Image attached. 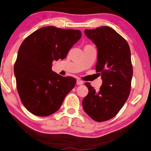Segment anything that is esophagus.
<instances>
[{"mask_svg":"<svg viewBox=\"0 0 151 151\" xmlns=\"http://www.w3.org/2000/svg\"><path fill=\"white\" fill-rule=\"evenodd\" d=\"M83 83V81H82V80H80V79H77V85H81Z\"/></svg>","mask_w":151,"mask_h":151,"instance_id":"1","label":"esophagus"}]
</instances>
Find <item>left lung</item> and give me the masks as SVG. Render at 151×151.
<instances>
[{
	"label": "left lung",
	"mask_w": 151,
	"mask_h": 151,
	"mask_svg": "<svg viewBox=\"0 0 151 151\" xmlns=\"http://www.w3.org/2000/svg\"><path fill=\"white\" fill-rule=\"evenodd\" d=\"M86 35L98 47L95 70L102 84L98 91L85 83L88 93L82 102L85 112L98 122L108 121L123 107L130 93L133 74L128 43L109 26L85 30Z\"/></svg>",
	"instance_id": "obj_1"
}]
</instances>
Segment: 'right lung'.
<instances>
[{
	"instance_id": "right-lung-1",
	"label": "right lung",
	"mask_w": 151,
	"mask_h": 151,
	"mask_svg": "<svg viewBox=\"0 0 151 151\" xmlns=\"http://www.w3.org/2000/svg\"><path fill=\"white\" fill-rule=\"evenodd\" d=\"M81 37L79 30L54 26L40 28L21 45L14 63L17 89L22 104L37 116L58 111L77 80L53 72V60L64 59Z\"/></svg>"
}]
</instances>
